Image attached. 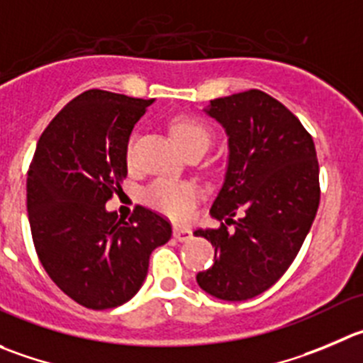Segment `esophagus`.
I'll return each mask as SVG.
<instances>
[{"mask_svg": "<svg viewBox=\"0 0 363 363\" xmlns=\"http://www.w3.org/2000/svg\"><path fill=\"white\" fill-rule=\"evenodd\" d=\"M192 237V231L189 228H182V226H174V239L179 240V242H185Z\"/></svg>", "mask_w": 363, "mask_h": 363, "instance_id": "esophagus-1", "label": "esophagus"}]
</instances>
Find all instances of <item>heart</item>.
Masks as SVG:
<instances>
[{
    "label": "heart",
    "instance_id": "obj_1",
    "mask_svg": "<svg viewBox=\"0 0 363 363\" xmlns=\"http://www.w3.org/2000/svg\"><path fill=\"white\" fill-rule=\"evenodd\" d=\"M172 133L185 153L192 150L206 151L212 143V132L208 130V126H205L201 121L191 119V117L176 119L172 123ZM137 140H139V133L133 132L126 143L128 162L133 160ZM199 196L201 192H199L198 185L191 184V182H182V179L160 178L146 189L147 203L158 212L176 220H184L191 216Z\"/></svg>",
    "mask_w": 363,
    "mask_h": 363
}]
</instances>
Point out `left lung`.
<instances>
[{
  "mask_svg": "<svg viewBox=\"0 0 363 363\" xmlns=\"http://www.w3.org/2000/svg\"><path fill=\"white\" fill-rule=\"evenodd\" d=\"M205 112L226 130L230 160L210 208L220 226L194 231L216 247L213 265L196 279L213 298L244 301L298 257L319 208V162L301 121L258 89L212 99Z\"/></svg>",
  "mask_w": 363,
  "mask_h": 363,
  "instance_id": "obj_1",
  "label": "left lung"
}]
</instances>
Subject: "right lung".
Masks as SVG:
<instances>
[{"instance_id": "obj_1", "label": "right lung", "mask_w": 363, "mask_h": 363, "mask_svg": "<svg viewBox=\"0 0 363 363\" xmlns=\"http://www.w3.org/2000/svg\"><path fill=\"white\" fill-rule=\"evenodd\" d=\"M153 99L82 92L37 143L26 182L33 246L48 276L85 308H116L143 285L171 223L137 205L128 220L106 212L126 176V143Z\"/></svg>"}]
</instances>
